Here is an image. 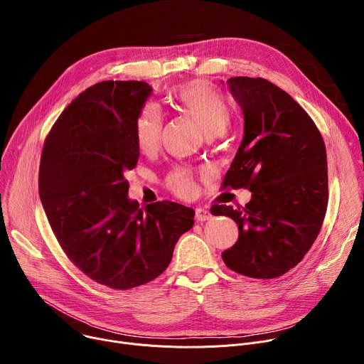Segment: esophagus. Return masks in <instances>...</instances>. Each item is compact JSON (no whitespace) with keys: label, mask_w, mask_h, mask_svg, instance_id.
<instances>
[{"label":"esophagus","mask_w":364,"mask_h":364,"mask_svg":"<svg viewBox=\"0 0 364 364\" xmlns=\"http://www.w3.org/2000/svg\"><path fill=\"white\" fill-rule=\"evenodd\" d=\"M196 219L198 222H205V220H210L212 219V213L207 210V209H203V207H198V209H196Z\"/></svg>","instance_id":"obj_1"}]
</instances>
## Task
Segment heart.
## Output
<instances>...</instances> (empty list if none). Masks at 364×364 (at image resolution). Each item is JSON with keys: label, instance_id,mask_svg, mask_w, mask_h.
Returning <instances> with one entry per match:
<instances>
[{"label": "heart", "instance_id": "obj_1", "mask_svg": "<svg viewBox=\"0 0 364 364\" xmlns=\"http://www.w3.org/2000/svg\"><path fill=\"white\" fill-rule=\"evenodd\" d=\"M173 105L197 122L209 135H220L230 122V107L226 97L209 82H188L171 93ZM164 117L161 109L148 103L138 112L134 124L136 146L145 152L159 148L163 134ZM167 187L180 197H188L194 191L193 173L188 168L177 167L166 178Z\"/></svg>", "mask_w": 364, "mask_h": 364}]
</instances>
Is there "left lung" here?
<instances>
[{
  "instance_id": "obj_1",
  "label": "left lung",
  "mask_w": 364,
  "mask_h": 364,
  "mask_svg": "<svg viewBox=\"0 0 364 364\" xmlns=\"http://www.w3.org/2000/svg\"><path fill=\"white\" fill-rule=\"evenodd\" d=\"M245 117V135L223 188H249L245 207H212L239 226L222 253L240 275L274 279L296 267L317 239L328 201L327 154L314 121L281 87L262 77L228 80Z\"/></svg>"
}]
</instances>
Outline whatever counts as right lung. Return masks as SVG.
Here are the masks:
<instances>
[{
  "label": "right lung",
  "instance_id": "add662e5",
  "mask_svg": "<svg viewBox=\"0 0 364 364\" xmlns=\"http://www.w3.org/2000/svg\"><path fill=\"white\" fill-rule=\"evenodd\" d=\"M152 87L107 80L82 92L46 136L38 193L70 261L95 282L131 289L161 275L194 210L174 201L139 207L127 171L139 157L134 124Z\"/></svg>",
  "mask_w": 364,
  "mask_h": 364
}]
</instances>
